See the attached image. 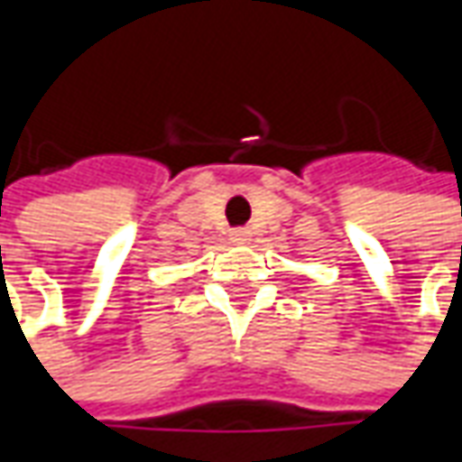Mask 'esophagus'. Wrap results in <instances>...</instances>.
Instances as JSON below:
<instances>
[{
    "instance_id": "1",
    "label": "esophagus",
    "mask_w": 462,
    "mask_h": 462,
    "mask_svg": "<svg viewBox=\"0 0 462 462\" xmlns=\"http://www.w3.org/2000/svg\"><path fill=\"white\" fill-rule=\"evenodd\" d=\"M231 239L236 241V244H246V241L252 239V231L249 228H234L231 231Z\"/></svg>"
}]
</instances>
